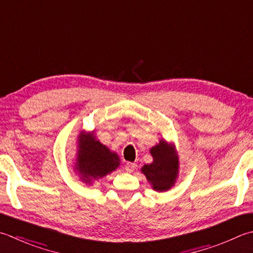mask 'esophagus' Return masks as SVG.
<instances>
[{"mask_svg":"<svg viewBox=\"0 0 253 253\" xmlns=\"http://www.w3.org/2000/svg\"><path fill=\"white\" fill-rule=\"evenodd\" d=\"M136 168H137V165L136 163H131V162H128V163H126V166H125V169H126V171L127 172H133L136 170Z\"/></svg>","mask_w":253,"mask_h":253,"instance_id":"34e87169","label":"esophagus"}]
</instances>
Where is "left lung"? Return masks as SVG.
<instances>
[{"instance_id":"8db88e82","label":"left lung","mask_w":253,"mask_h":253,"mask_svg":"<svg viewBox=\"0 0 253 253\" xmlns=\"http://www.w3.org/2000/svg\"><path fill=\"white\" fill-rule=\"evenodd\" d=\"M153 161L141 168V173L156 192L169 191L174 186L179 176L180 158L173 142L160 139L159 143L150 148Z\"/></svg>"}]
</instances>
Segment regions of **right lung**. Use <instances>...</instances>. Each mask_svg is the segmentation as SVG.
I'll return each mask as SVG.
<instances>
[{
	"mask_svg": "<svg viewBox=\"0 0 253 253\" xmlns=\"http://www.w3.org/2000/svg\"><path fill=\"white\" fill-rule=\"evenodd\" d=\"M94 132L95 130L80 132L78 136L77 158L74 160V171L82 182L90 185L121 166L117 153L103 145Z\"/></svg>",
	"mask_w": 253,
	"mask_h": 253,
	"instance_id": "1",
	"label": "right lung"
}]
</instances>
